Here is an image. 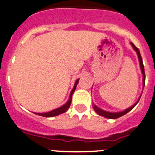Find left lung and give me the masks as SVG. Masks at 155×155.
<instances>
[{
	"label": "left lung",
	"mask_w": 155,
	"mask_h": 155,
	"mask_svg": "<svg viewBox=\"0 0 155 155\" xmlns=\"http://www.w3.org/2000/svg\"><path fill=\"white\" fill-rule=\"evenodd\" d=\"M131 44V45L133 46V48H134L135 51H137V55H138V58H139V62H140V69H141V71H142V73H143V86H144V85H145V73H144V67H143V61H142V58H141V55H140V51H139L138 48H137L136 46H135L133 44V43H130ZM140 100V99H139ZM138 100V101H139ZM138 101L137 102L136 104H134V106H132L131 107H130V108L127 109V110H124L123 112H120V113H110V112H107V111H104L103 110H101V109L98 108V107H97V106H93V108H94L95 111L97 113V114H99V115L100 116H103V117H104L106 118H109V119H117V118L118 117H122L123 115H124V114H126L127 113H128L129 111H130L132 110V109L134 108V107H135V106L137 105V104L138 103Z\"/></svg>",
	"instance_id": "1"
}]
</instances>
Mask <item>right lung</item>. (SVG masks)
<instances>
[{
	"instance_id": "1",
	"label": "right lung",
	"mask_w": 155,
	"mask_h": 155,
	"mask_svg": "<svg viewBox=\"0 0 155 155\" xmlns=\"http://www.w3.org/2000/svg\"><path fill=\"white\" fill-rule=\"evenodd\" d=\"M78 83H79V79H77L76 83H75L74 88L72 89V91H71V93H70V96H69V101H68L67 103H66V104H65V105L62 106V107H59V108H57V109H55V110H54L50 111V112H48V113H42V114L35 113V114H37V115L42 116V117H55V116L58 115V114H63V113H65V111H67V110H68V109H69V107H70V105H71V102H72V93H73V92H74L75 90H76V86H77Z\"/></svg>"
}]
</instances>
